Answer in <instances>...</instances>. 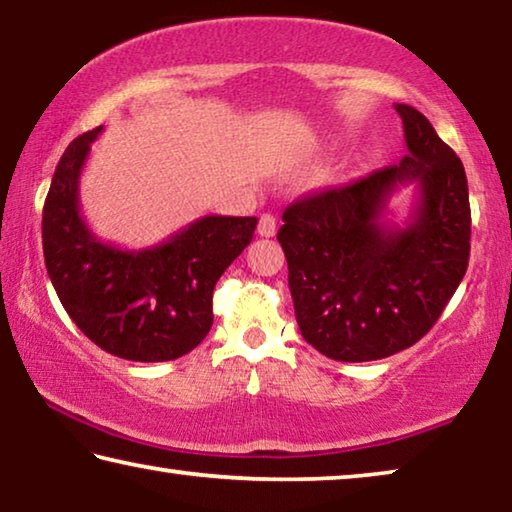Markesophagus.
<instances>
[{
	"instance_id": "esophagus-1",
	"label": "esophagus",
	"mask_w": 512,
	"mask_h": 512,
	"mask_svg": "<svg viewBox=\"0 0 512 512\" xmlns=\"http://www.w3.org/2000/svg\"><path fill=\"white\" fill-rule=\"evenodd\" d=\"M259 237H275L277 232V219L273 214H262L259 216V225H257Z\"/></svg>"
}]
</instances>
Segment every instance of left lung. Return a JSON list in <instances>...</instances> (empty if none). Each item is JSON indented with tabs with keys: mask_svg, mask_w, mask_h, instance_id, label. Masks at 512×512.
<instances>
[{
	"mask_svg": "<svg viewBox=\"0 0 512 512\" xmlns=\"http://www.w3.org/2000/svg\"><path fill=\"white\" fill-rule=\"evenodd\" d=\"M409 155L345 187L289 205L277 232L296 320L334 361H375L411 348L443 314L470 259L463 162L429 119L397 103ZM416 185L404 226L385 219L390 196Z\"/></svg>",
	"mask_w": 512,
	"mask_h": 512,
	"instance_id": "obj_1",
	"label": "left lung"
}]
</instances>
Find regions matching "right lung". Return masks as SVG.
<instances>
[{
	"label": "right lung",
	"mask_w": 512,
	"mask_h": 512,
	"mask_svg": "<svg viewBox=\"0 0 512 512\" xmlns=\"http://www.w3.org/2000/svg\"><path fill=\"white\" fill-rule=\"evenodd\" d=\"M103 126L67 146L42 210L49 280L76 327L115 357L171 361L192 352L212 327L219 277L253 239L255 216L207 214L162 244L126 250L85 223L81 173Z\"/></svg>",
	"instance_id": "obj_1"
}]
</instances>
